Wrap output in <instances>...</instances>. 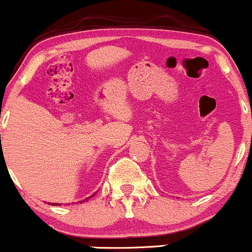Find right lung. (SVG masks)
<instances>
[{
  "label": "right lung",
  "instance_id": "obj_1",
  "mask_svg": "<svg viewBox=\"0 0 252 252\" xmlns=\"http://www.w3.org/2000/svg\"><path fill=\"white\" fill-rule=\"evenodd\" d=\"M93 196H94V194H93ZM93 196H90V197H93ZM90 197H89V198H90ZM89 198H86V199H85V201H88V199H89ZM82 202H84V201H80V203H82ZM51 205H54V203H53V204H51Z\"/></svg>",
  "mask_w": 252,
  "mask_h": 252
}]
</instances>
